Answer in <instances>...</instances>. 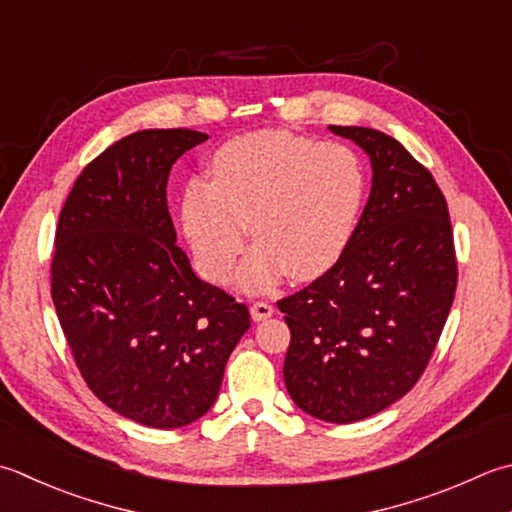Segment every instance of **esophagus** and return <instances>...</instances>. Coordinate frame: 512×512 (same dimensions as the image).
<instances>
[{
    "label": "esophagus",
    "mask_w": 512,
    "mask_h": 512,
    "mask_svg": "<svg viewBox=\"0 0 512 512\" xmlns=\"http://www.w3.org/2000/svg\"><path fill=\"white\" fill-rule=\"evenodd\" d=\"M273 313H275V308L268 302H255L253 306H250V315H253L255 322H264V319H268Z\"/></svg>",
    "instance_id": "esophagus-1"
}]
</instances>
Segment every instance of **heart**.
<instances>
[{
    "instance_id": "obj_1",
    "label": "heart",
    "mask_w": 512,
    "mask_h": 512,
    "mask_svg": "<svg viewBox=\"0 0 512 512\" xmlns=\"http://www.w3.org/2000/svg\"><path fill=\"white\" fill-rule=\"evenodd\" d=\"M208 179L182 197V228L199 275L226 284L246 246L242 286L262 290L279 277L324 275L348 246L366 197L362 159L346 144L257 130L222 144Z\"/></svg>"
}]
</instances>
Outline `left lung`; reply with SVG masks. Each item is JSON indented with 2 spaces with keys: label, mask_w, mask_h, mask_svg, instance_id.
Wrapping results in <instances>:
<instances>
[{
  "label": "left lung",
  "mask_w": 512,
  "mask_h": 512,
  "mask_svg": "<svg viewBox=\"0 0 512 512\" xmlns=\"http://www.w3.org/2000/svg\"><path fill=\"white\" fill-rule=\"evenodd\" d=\"M330 130L366 150L373 188L342 257L277 308L290 328L288 395L308 415L350 424L419 382L453 306L457 255L424 164L379 130Z\"/></svg>",
  "instance_id": "left-lung-1"
}]
</instances>
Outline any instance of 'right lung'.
Masks as SVG:
<instances>
[{"mask_svg": "<svg viewBox=\"0 0 512 512\" xmlns=\"http://www.w3.org/2000/svg\"><path fill=\"white\" fill-rule=\"evenodd\" d=\"M206 139H119L79 173L55 230L50 295L75 366L97 399L150 428L208 413L250 328L246 304L193 273L168 213L170 168Z\"/></svg>", "mask_w": 512, "mask_h": 512, "instance_id": "1", "label": "right lung"}]
</instances>
